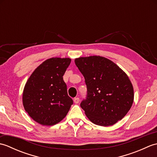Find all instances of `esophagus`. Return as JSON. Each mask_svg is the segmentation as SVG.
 <instances>
[{
    "label": "esophagus",
    "mask_w": 157,
    "mask_h": 157,
    "mask_svg": "<svg viewBox=\"0 0 157 157\" xmlns=\"http://www.w3.org/2000/svg\"><path fill=\"white\" fill-rule=\"evenodd\" d=\"M73 101H74L75 104H78V103H79V98L78 97H75L73 98Z\"/></svg>",
    "instance_id": "1"
}]
</instances>
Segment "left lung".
Here are the masks:
<instances>
[{
	"label": "left lung",
	"instance_id": "obj_1",
	"mask_svg": "<svg viewBox=\"0 0 157 157\" xmlns=\"http://www.w3.org/2000/svg\"><path fill=\"white\" fill-rule=\"evenodd\" d=\"M75 63L87 88L80 103L87 117L101 126L113 125L124 117L134 101V89L126 73L100 56L75 59Z\"/></svg>",
	"mask_w": 157,
	"mask_h": 157
}]
</instances>
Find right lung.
I'll use <instances>...</instances> for the list:
<instances>
[{
    "instance_id": "add662e5",
    "label": "right lung",
    "mask_w": 157,
    "mask_h": 157,
    "mask_svg": "<svg viewBox=\"0 0 157 157\" xmlns=\"http://www.w3.org/2000/svg\"><path fill=\"white\" fill-rule=\"evenodd\" d=\"M70 63L69 58L47 59L26 82L23 105L29 115L40 124H56L65 118L73 105L63 78Z\"/></svg>"
}]
</instances>
